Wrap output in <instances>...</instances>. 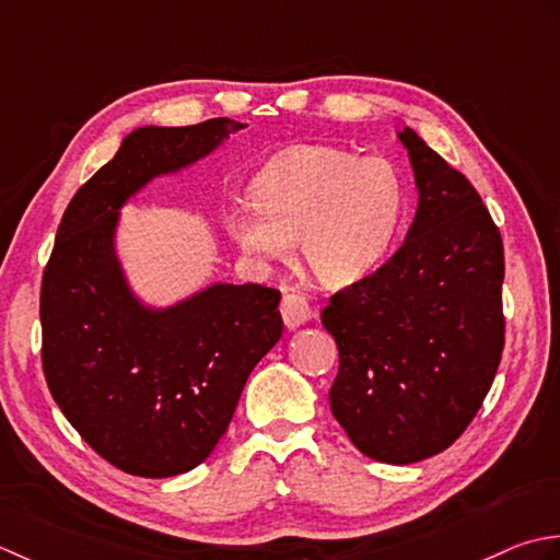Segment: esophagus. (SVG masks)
Returning <instances> with one entry per match:
<instances>
[{
  "instance_id": "obj_1",
  "label": "esophagus",
  "mask_w": 560,
  "mask_h": 560,
  "mask_svg": "<svg viewBox=\"0 0 560 560\" xmlns=\"http://www.w3.org/2000/svg\"><path fill=\"white\" fill-rule=\"evenodd\" d=\"M280 314H282V322L288 328L302 326L314 316L310 302H306L304 296L296 294V292H284L282 302H280Z\"/></svg>"
}]
</instances>
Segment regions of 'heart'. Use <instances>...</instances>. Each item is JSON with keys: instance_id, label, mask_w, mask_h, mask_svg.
<instances>
[{"instance_id": "obj_1", "label": "heart", "mask_w": 560, "mask_h": 560, "mask_svg": "<svg viewBox=\"0 0 560 560\" xmlns=\"http://www.w3.org/2000/svg\"><path fill=\"white\" fill-rule=\"evenodd\" d=\"M234 205L224 226L248 256L288 258L300 238L304 264L328 284L370 272L392 248L406 210V186L389 159L306 144L270 162Z\"/></svg>"}]
</instances>
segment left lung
I'll return each mask as SVG.
<instances>
[{
	"label": "left lung",
	"mask_w": 560,
	"mask_h": 560,
	"mask_svg": "<svg viewBox=\"0 0 560 560\" xmlns=\"http://www.w3.org/2000/svg\"><path fill=\"white\" fill-rule=\"evenodd\" d=\"M418 210L404 244L330 294L338 346L330 410L370 459L413 464L469 428L505 346L503 238L481 196L420 137L398 132Z\"/></svg>",
	"instance_id": "1"
}]
</instances>
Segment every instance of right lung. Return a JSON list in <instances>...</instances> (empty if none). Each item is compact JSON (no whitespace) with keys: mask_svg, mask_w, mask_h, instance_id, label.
Returning a JSON list of instances; mask_svg holds the SVG:
<instances>
[{"mask_svg":"<svg viewBox=\"0 0 560 560\" xmlns=\"http://www.w3.org/2000/svg\"><path fill=\"white\" fill-rule=\"evenodd\" d=\"M242 122L137 128L74 192L43 270V374L65 418L116 469L166 478L196 469L232 423L250 370L278 343L280 292L212 284L152 312L113 250L118 210L159 174L210 154Z\"/></svg>","mask_w":560,"mask_h":560,"instance_id":"obj_1","label":"right lung"}]
</instances>
